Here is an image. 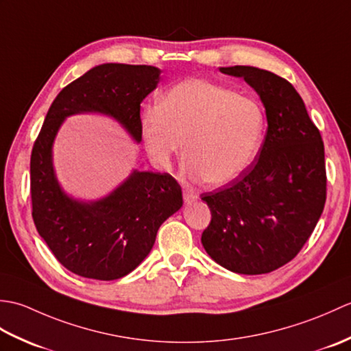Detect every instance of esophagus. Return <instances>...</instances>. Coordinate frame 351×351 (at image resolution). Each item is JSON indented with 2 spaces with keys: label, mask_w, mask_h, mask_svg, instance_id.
Here are the masks:
<instances>
[{
  "label": "esophagus",
  "mask_w": 351,
  "mask_h": 351,
  "mask_svg": "<svg viewBox=\"0 0 351 351\" xmlns=\"http://www.w3.org/2000/svg\"><path fill=\"white\" fill-rule=\"evenodd\" d=\"M182 196H184V200L185 202H193V200H196L197 199V195L193 190H190V189H185L184 191H182Z\"/></svg>",
  "instance_id": "esophagus-1"
}]
</instances>
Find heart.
I'll list each match as a JSON object with an SVG mask.
<instances>
[{"mask_svg": "<svg viewBox=\"0 0 351 351\" xmlns=\"http://www.w3.org/2000/svg\"><path fill=\"white\" fill-rule=\"evenodd\" d=\"M265 125L259 101L206 80L176 84L158 107L141 116L151 158L167 169L184 146L187 173L210 185L232 182L252 166L263 147Z\"/></svg>", "mask_w": 351, "mask_h": 351, "instance_id": "b5f03b06", "label": "heart"}]
</instances>
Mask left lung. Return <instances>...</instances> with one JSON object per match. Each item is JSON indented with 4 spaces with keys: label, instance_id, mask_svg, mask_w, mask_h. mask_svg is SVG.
I'll list each match as a JSON object with an SVG mask.
<instances>
[{
    "label": "left lung",
    "instance_id": "left-lung-1",
    "mask_svg": "<svg viewBox=\"0 0 351 351\" xmlns=\"http://www.w3.org/2000/svg\"><path fill=\"white\" fill-rule=\"evenodd\" d=\"M220 71L243 77L255 88L268 128L252 166L235 181L202 195L211 211L202 244L230 271L270 273L297 256L324 210V143L289 81L252 66Z\"/></svg>",
    "mask_w": 351,
    "mask_h": 351
}]
</instances>
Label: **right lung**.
<instances>
[{
  "label": "right lung",
  "instance_id": "right-lung-1",
  "mask_svg": "<svg viewBox=\"0 0 351 351\" xmlns=\"http://www.w3.org/2000/svg\"><path fill=\"white\" fill-rule=\"evenodd\" d=\"M160 72L146 64L96 66L57 95L33 145L29 193L36 229L58 263L83 278L114 280L131 273L151 252L161 223L182 206V190L169 173L134 171L106 199L77 202L58 187L52 141L63 119L81 111L113 116L140 141V104L158 84Z\"/></svg>",
  "mask_w": 351,
  "mask_h": 351
}]
</instances>
